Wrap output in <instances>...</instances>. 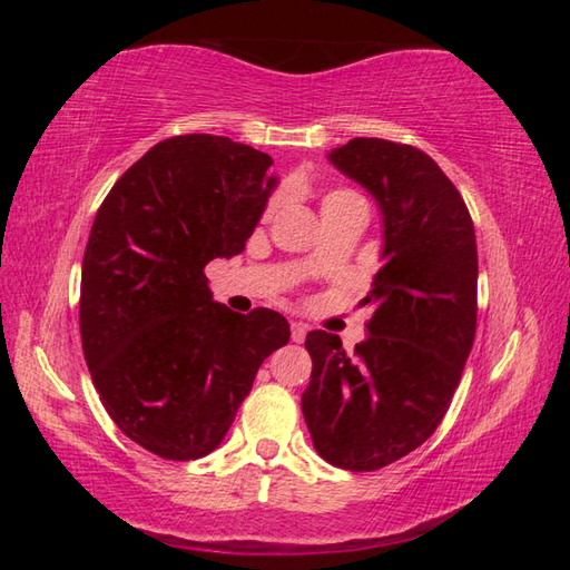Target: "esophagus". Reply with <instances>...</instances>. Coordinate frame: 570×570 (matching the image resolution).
Wrapping results in <instances>:
<instances>
[{"mask_svg":"<svg viewBox=\"0 0 570 570\" xmlns=\"http://www.w3.org/2000/svg\"><path fill=\"white\" fill-rule=\"evenodd\" d=\"M306 332H308V326L304 322H292V340L296 344H302L306 340Z\"/></svg>","mask_w":570,"mask_h":570,"instance_id":"34e87169","label":"esophagus"}]
</instances>
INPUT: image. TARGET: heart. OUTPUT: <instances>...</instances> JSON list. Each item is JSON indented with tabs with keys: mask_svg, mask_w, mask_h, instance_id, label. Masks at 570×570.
Instances as JSON below:
<instances>
[{
	"mask_svg": "<svg viewBox=\"0 0 570 570\" xmlns=\"http://www.w3.org/2000/svg\"><path fill=\"white\" fill-rule=\"evenodd\" d=\"M350 204H364V200L360 198V193H354L350 188H332L326 190L322 196V214H326V210H334V208H342V206H350ZM278 206V198H272L268 200V206L264 210V216L268 218L276 210Z\"/></svg>",
	"mask_w": 570,
	"mask_h": 570,
	"instance_id": "obj_1",
	"label": "heart"
}]
</instances>
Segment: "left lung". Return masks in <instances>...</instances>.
Returning a JSON list of instances; mask_svg holds the SVG:
<instances>
[{
	"label": "left lung",
	"mask_w": 570,
	"mask_h": 570,
	"mask_svg": "<svg viewBox=\"0 0 570 570\" xmlns=\"http://www.w3.org/2000/svg\"><path fill=\"white\" fill-rule=\"evenodd\" d=\"M380 204L384 264L362 306L366 340L306 334L302 412L330 465L372 472L417 450L455 394L478 322V246L468 206L428 153L354 138L330 153Z\"/></svg>",
	"instance_id": "1"
}]
</instances>
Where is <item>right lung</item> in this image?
<instances>
[{"instance_id":"obj_1","label":"right lung","mask_w":570,"mask_h":570,"mask_svg":"<svg viewBox=\"0 0 570 570\" xmlns=\"http://www.w3.org/2000/svg\"><path fill=\"white\" fill-rule=\"evenodd\" d=\"M266 153L176 135L122 173L82 258L80 334L112 422L166 460L214 452L268 354L288 342L272 308L214 302L204 268L236 256L276 188Z\"/></svg>"}]
</instances>
